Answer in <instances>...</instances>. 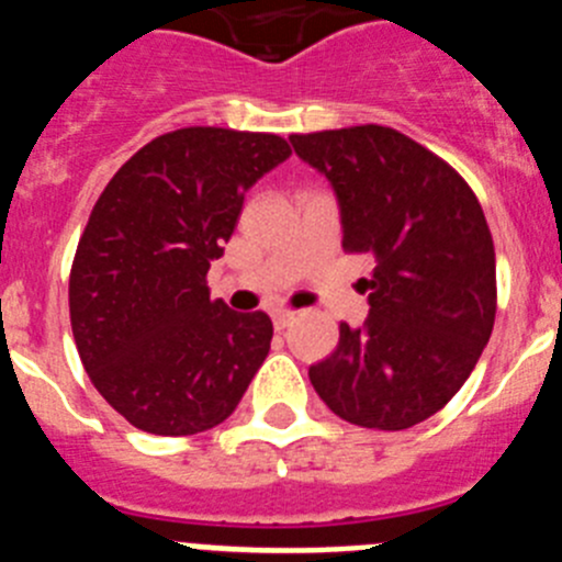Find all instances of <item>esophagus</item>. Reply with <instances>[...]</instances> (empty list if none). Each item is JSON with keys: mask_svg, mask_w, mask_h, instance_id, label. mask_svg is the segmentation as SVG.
<instances>
[{"mask_svg": "<svg viewBox=\"0 0 562 562\" xmlns=\"http://www.w3.org/2000/svg\"><path fill=\"white\" fill-rule=\"evenodd\" d=\"M294 322V311H274V328L285 330Z\"/></svg>", "mask_w": 562, "mask_h": 562, "instance_id": "obj_1", "label": "esophagus"}]
</instances>
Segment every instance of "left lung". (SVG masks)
Wrapping results in <instances>:
<instances>
[{
    "mask_svg": "<svg viewBox=\"0 0 562 562\" xmlns=\"http://www.w3.org/2000/svg\"><path fill=\"white\" fill-rule=\"evenodd\" d=\"M291 146L334 187L341 248L375 260L368 322H341L334 353L311 364V384L359 427L407 429L436 416L495 325V246L475 192L390 126L291 135Z\"/></svg>",
    "mask_w": 562,
    "mask_h": 562,
    "instance_id": "8db88e82",
    "label": "left lung"
}]
</instances>
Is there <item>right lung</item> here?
I'll use <instances>...</instances> for the list:
<instances>
[{
  "label": "right lung",
  "instance_id": "1",
  "mask_svg": "<svg viewBox=\"0 0 562 562\" xmlns=\"http://www.w3.org/2000/svg\"><path fill=\"white\" fill-rule=\"evenodd\" d=\"M291 155L285 138L187 126L112 175L70 271V325L90 382L153 436H194L240 404L274 325L209 296L243 198Z\"/></svg>",
  "mask_w": 562,
  "mask_h": 562
}]
</instances>
